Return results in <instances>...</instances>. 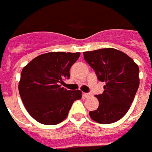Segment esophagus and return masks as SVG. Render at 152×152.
I'll return each instance as SVG.
<instances>
[{"instance_id":"1","label":"esophagus","mask_w":152,"mask_h":152,"mask_svg":"<svg viewBox=\"0 0 152 152\" xmlns=\"http://www.w3.org/2000/svg\"><path fill=\"white\" fill-rule=\"evenodd\" d=\"M84 96H86V97H89V96H92V94H91V93H90V92H88V93H84Z\"/></svg>"}]
</instances>
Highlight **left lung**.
Here are the masks:
<instances>
[{
  "instance_id": "left-lung-1",
  "label": "left lung",
  "mask_w": 152,
  "mask_h": 152,
  "mask_svg": "<svg viewBox=\"0 0 152 152\" xmlns=\"http://www.w3.org/2000/svg\"><path fill=\"white\" fill-rule=\"evenodd\" d=\"M83 58L97 76L105 82L102 94L96 95L99 106L89 115L102 124L123 118L135 97L139 87V68L132 58L114 48L83 52Z\"/></svg>"
}]
</instances>
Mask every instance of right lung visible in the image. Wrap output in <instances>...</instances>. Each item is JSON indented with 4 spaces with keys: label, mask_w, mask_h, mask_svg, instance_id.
Instances as JSON below:
<instances>
[{
    "label": "right lung",
    "mask_w": 152,
    "mask_h": 152,
    "mask_svg": "<svg viewBox=\"0 0 152 152\" xmlns=\"http://www.w3.org/2000/svg\"><path fill=\"white\" fill-rule=\"evenodd\" d=\"M79 52H49L30 61L21 72L19 95L27 111L37 122L55 125L69 115L74 101L82 98L79 90L61 87L70 78L69 69Z\"/></svg>",
    "instance_id": "1"
}]
</instances>
